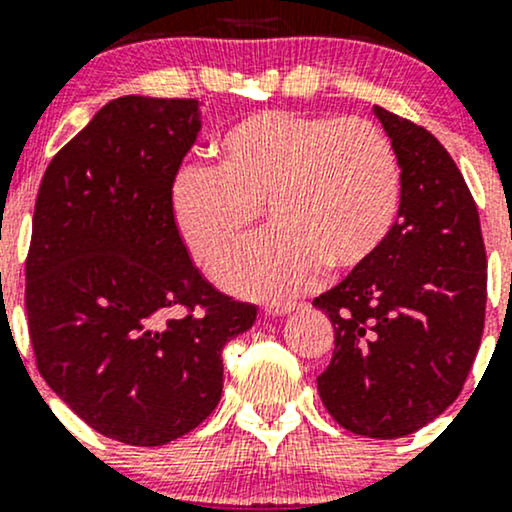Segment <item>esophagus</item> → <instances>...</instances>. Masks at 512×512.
<instances>
[{
	"instance_id": "esophagus-1",
	"label": "esophagus",
	"mask_w": 512,
	"mask_h": 512,
	"mask_svg": "<svg viewBox=\"0 0 512 512\" xmlns=\"http://www.w3.org/2000/svg\"><path fill=\"white\" fill-rule=\"evenodd\" d=\"M298 305L296 303H269V305H264V313L267 315H286V313H291V310H296Z\"/></svg>"
}]
</instances>
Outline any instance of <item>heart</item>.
<instances>
[{"label":"heart","mask_w":512,"mask_h":512,"mask_svg":"<svg viewBox=\"0 0 512 512\" xmlns=\"http://www.w3.org/2000/svg\"><path fill=\"white\" fill-rule=\"evenodd\" d=\"M216 168L185 166L168 204L192 260L216 269L248 236L257 209L272 231L219 272L250 298L308 289L322 267L344 274L378 252L399 207L390 139L368 120L262 110L214 144Z\"/></svg>","instance_id":"b5f03b06"}]
</instances>
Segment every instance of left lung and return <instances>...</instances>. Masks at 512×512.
I'll use <instances>...</instances> for the list:
<instances>
[{
	"label": "left lung",
	"instance_id": "8db88e82",
	"mask_svg": "<svg viewBox=\"0 0 512 512\" xmlns=\"http://www.w3.org/2000/svg\"><path fill=\"white\" fill-rule=\"evenodd\" d=\"M373 115L397 156V221L366 264L313 301L334 327L317 392L346 431L402 438L462 392L484 332L486 250L445 146L380 105Z\"/></svg>",
	"mask_w": 512,
	"mask_h": 512
}]
</instances>
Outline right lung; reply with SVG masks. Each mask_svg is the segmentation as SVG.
Returning a JSON list of instances; mask_svg holds the SVG:
<instances>
[{
    "instance_id": "obj_1",
    "label": "right lung",
    "mask_w": 512,
    "mask_h": 512,
    "mask_svg": "<svg viewBox=\"0 0 512 512\" xmlns=\"http://www.w3.org/2000/svg\"><path fill=\"white\" fill-rule=\"evenodd\" d=\"M199 129L195 98H117L52 158L35 199L26 310L40 375L88 426L139 448L207 419L223 346L257 317L199 274L170 214Z\"/></svg>"
}]
</instances>
